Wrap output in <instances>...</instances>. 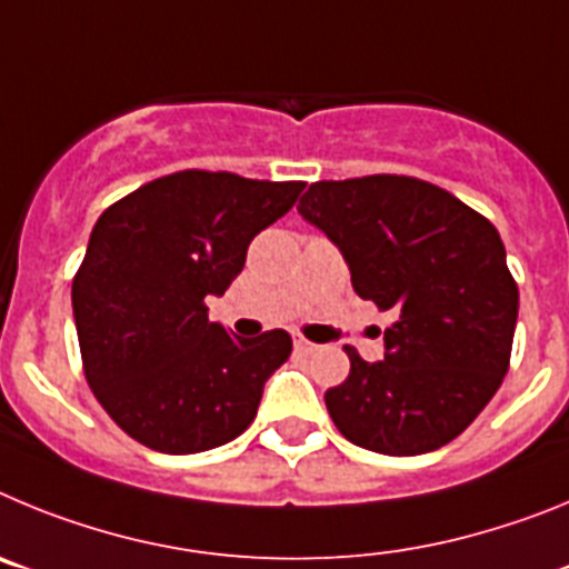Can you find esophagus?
<instances>
[{"label":"esophagus","instance_id":"1","mask_svg":"<svg viewBox=\"0 0 569 569\" xmlns=\"http://www.w3.org/2000/svg\"><path fill=\"white\" fill-rule=\"evenodd\" d=\"M293 347H296V353H301V356H310V353H316V350H321L319 345H313V341H308V339H301V336H296Z\"/></svg>","mask_w":569,"mask_h":569}]
</instances>
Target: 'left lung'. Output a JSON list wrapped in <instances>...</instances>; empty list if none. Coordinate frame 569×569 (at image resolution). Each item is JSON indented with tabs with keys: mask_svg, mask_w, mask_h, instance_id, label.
Listing matches in <instances>:
<instances>
[{
	"mask_svg": "<svg viewBox=\"0 0 569 569\" xmlns=\"http://www.w3.org/2000/svg\"><path fill=\"white\" fill-rule=\"evenodd\" d=\"M299 213L333 241L361 299L393 310L385 359L350 356L325 393L347 441L421 456L465 433L510 365L519 288L499 230L453 193L413 176L316 182Z\"/></svg>",
	"mask_w": 569,
	"mask_h": 569,
	"instance_id": "left-lung-1",
	"label": "left lung"
}]
</instances>
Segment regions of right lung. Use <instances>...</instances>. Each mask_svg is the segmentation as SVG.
Wrapping results in <instances>:
<instances>
[{
  "mask_svg": "<svg viewBox=\"0 0 569 569\" xmlns=\"http://www.w3.org/2000/svg\"><path fill=\"white\" fill-rule=\"evenodd\" d=\"M301 190L182 170L99 216L70 299L84 379L130 439L168 456L204 453L256 419L293 341L284 330L230 336L204 301L230 288L253 236Z\"/></svg>",
  "mask_w": 569,
  "mask_h": 569,
  "instance_id": "1",
  "label": "right lung"
}]
</instances>
